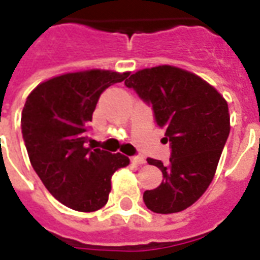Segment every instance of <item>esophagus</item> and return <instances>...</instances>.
I'll list each match as a JSON object with an SVG mask.
<instances>
[{
  "label": "esophagus",
  "mask_w": 260,
  "mask_h": 260,
  "mask_svg": "<svg viewBox=\"0 0 260 260\" xmlns=\"http://www.w3.org/2000/svg\"><path fill=\"white\" fill-rule=\"evenodd\" d=\"M131 162L136 165H143L146 162V159L143 157H140V155H134V157H131Z\"/></svg>",
  "instance_id": "34e87169"
}]
</instances>
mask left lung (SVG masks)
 <instances>
[{
  "label": "left lung",
  "mask_w": 260,
  "mask_h": 260,
  "mask_svg": "<svg viewBox=\"0 0 260 260\" xmlns=\"http://www.w3.org/2000/svg\"><path fill=\"white\" fill-rule=\"evenodd\" d=\"M125 86L151 106L171 147L168 164L147 158L161 169L162 182L143 193L146 207L155 213L189 208L212 182L230 134L228 102L203 78L172 66L138 71Z\"/></svg>",
  "instance_id": "1"
}]
</instances>
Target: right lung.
<instances>
[{
    "label": "right lung",
    "mask_w": 260,
    "mask_h": 260,
    "mask_svg": "<svg viewBox=\"0 0 260 260\" xmlns=\"http://www.w3.org/2000/svg\"><path fill=\"white\" fill-rule=\"evenodd\" d=\"M128 73L89 70L42 82L28 95L22 111V135L28 158L48 191L69 208H102L111 176L129 164L117 153L88 146V131L99 98Z\"/></svg>",
    "instance_id": "1"
}]
</instances>
